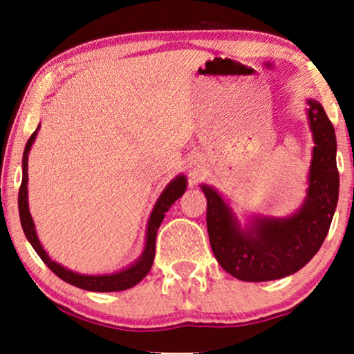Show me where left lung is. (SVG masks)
<instances>
[{
    "mask_svg": "<svg viewBox=\"0 0 354 354\" xmlns=\"http://www.w3.org/2000/svg\"><path fill=\"white\" fill-rule=\"evenodd\" d=\"M308 106L316 147L301 209L288 217H256L248 230H241L219 193L201 185L207 200L206 224L212 253L222 269L245 282L295 274L313 259L330 229L340 185L335 130L319 101L308 100Z\"/></svg>",
    "mask_w": 354,
    "mask_h": 354,
    "instance_id": "1",
    "label": "left lung"
}]
</instances>
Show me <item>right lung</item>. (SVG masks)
Instances as JSON below:
<instances>
[{"instance_id": "1", "label": "right lung", "mask_w": 354, "mask_h": 354, "mask_svg": "<svg viewBox=\"0 0 354 354\" xmlns=\"http://www.w3.org/2000/svg\"><path fill=\"white\" fill-rule=\"evenodd\" d=\"M38 130V129H37ZM37 130L30 135L28 142L26 145V149H24V158H22V183L21 188H19V216H21V224L24 229V234H26L27 240L30 241V245L33 246V250L37 251L38 256H40L43 263H45L48 268H50L53 272H55L57 277L64 280V282L75 285V287L84 288V290H90V292H120V290H127L132 288L133 285H137L140 280H143L147 277V274L149 272L153 266V259H154V251H156V234L159 225L166 216V212L169 211L174 203H176L178 198L183 195L187 187V180L183 176H178L177 178L169 183L166 187V190L162 192V195L159 196V200L154 206V209L151 212V217H149L148 222V234H147V246H145V251L137 263L133 266H130L129 269L120 270L118 274H109V275H80L72 272V270L62 268L55 261L50 259V256L46 254V251L43 250V246L40 241H38L37 232H35V225H33L32 216L28 212V203H27V180H28V174H27V158H28V151H30V147L35 140Z\"/></svg>"}]
</instances>
